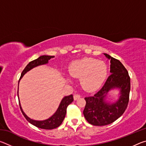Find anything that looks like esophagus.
Returning a JSON list of instances; mask_svg holds the SVG:
<instances>
[{"instance_id": "esophagus-1", "label": "esophagus", "mask_w": 146, "mask_h": 146, "mask_svg": "<svg viewBox=\"0 0 146 146\" xmlns=\"http://www.w3.org/2000/svg\"><path fill=\"white\" fill-rule=\"evenodd\" d=\"M80 97V95H79V94H76V93L74 94L73 98H74V100H76L77 99H78V98Z\"/></svg>"}]
</instances>
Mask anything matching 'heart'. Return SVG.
<instances>
[{"instance_id":"b5f03b06","label":"heart","mask_w":146,"mask_h":146,"mask_svg":"<svg viewBox=\"0 0 146 146\" xmlns=\"http://www.w3.org/2000/svg\"><path fill=\"white\" fill-rule=\"evenodd\" d=\"M69 73L73 78H80V84L85 90L94 91L97 90L104 82L108 67L102 60L84 58L71 64ZM67 80L70 81L69 78Z\"/></svg>"}]
</instances>
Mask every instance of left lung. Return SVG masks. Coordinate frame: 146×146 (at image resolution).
<instances>
[{"mask_svg": "<svg viewBox=\"0 0 146 146\" xmlns=\"http://www.w3.org/2000/svg\"><path fill=\"white\" fill-rule=\"evenodd\" d=\"M110 60V73L101 90L92 97H86L84 115L88 122L93 125L102 126L115 122L126 110L129 98L130 77L125 68L120 62L106 53ZM119 88L121 96L115 103L111 104L105 101V97L113 88Z\"/></svg>", "mask_w": 146, "mask_h": 146, "instance_id": "obj_1", "label": "left lung"}]
</instances>
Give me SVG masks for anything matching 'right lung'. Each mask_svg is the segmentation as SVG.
<instances>
[{
  "mask_svg": "<svg viewBox=\"0 0 146 146\" xmlns=\"http://www.w3.org/2000/svg\"><path fill=\"white\" fill-rule=\"evenodd\" d=\"M53 57L54 56L43 55V56H39L38 58L35 59V60L31 61L30 62H29L28 65L26 66V68H24V70L23 71V72H22L21 76L19 79V81L22 78V77L24 75V74L26 73L29 70H31V69H33L35 67H36V66H38L43 65V64H46L47 63H48V60L49 59H51V58H53ZM17 95H18V98H19V94H17ZM73 101V97L72 95L64 97L60 102V104L58 106L57 110L56 111V112L54 113L51 117H49L46 120L38 121V120H35L33 119H31L30 118H29L28 116L24 113L23 109L21 108V104H20V100H19L20 108H21V111L23 113L24 117L26 118V119L28 120L29 123H31V124L35 125V126L37 127L38 128H40V129H55V128L58 127V126H60L61 123H62L64 118L66 117V110H67V108L68 105H70Z\"/></svg>",
  "mask_w": 146,
  "mask_h": 146,
  "instance_id": "right-lung-1",
  "label": "right lung"
}]
</instances>
